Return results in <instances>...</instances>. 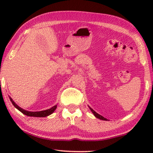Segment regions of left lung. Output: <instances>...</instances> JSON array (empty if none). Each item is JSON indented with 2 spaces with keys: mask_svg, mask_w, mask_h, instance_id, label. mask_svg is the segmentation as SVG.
I'll return each instance as SVG.
<instances>
[{
  "mask_svg": "<svg viewBox=\"0 0 153 153\" xmlns=\"http://www.w3.org/2000/svg\"><path fill=\"white\" fill-rule=\"evenodd\" d=\"M89 108H90V109H91V111H92V113H93V114H94V116H95L96 118H99V119H100V120H107V119L105 118H104V117L102 116H101V115H100L99 114H97V112H95V111H94L91 107H90V106H89Z\"/></svg>",
  "mask_w": 153,
  "mask_h": 153,
  "instance_id": "8db88e82",
  "label": "left lung"
}]
</instances>
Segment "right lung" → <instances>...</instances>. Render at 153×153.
<instances>
[{
  "mask_svg": "<svg viewBox=\"0 0 153 153\" xmlns=\"http://www.w3.org/2000/svg\"><path fill=\"white\" fill-rule=\"evenodd\" d=\"M10 97V100L11 102L13 104L14 107L16 108H17V109L19 111L22 113V114H24V115H26V116H32V117H47L48 116H49V115H51L53 114L54 112V111L56 109V108H57V105H55L53 106V107H51V108H49V109H47V110H44V111H26L25 109H23L22 108H21L17 104H16L15 102L13 101V100L12 99L11 97Z\"/></svg>",
  "mask_w": 153,
  "mask_h": 153,
  "instance_id": "obj_1",
  "label": "right lung"
}]
</instances>
